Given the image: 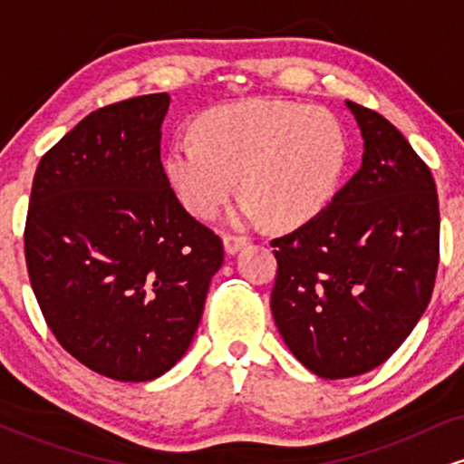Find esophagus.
I'll return each mask as SVG.
<instances>
[{
  "mask_svg": "<svg viewBox=\"0 0 464 464\" xmlns=\"http://www.w3.org/2000/svg\"><path fill=\"white\" fill-rule=\"evenodd\" d=\"M222 242H225V250L228 255H236L239 248H244L248 244V237L244 236H231V233H227L225 237H222Z\"/></svg>",
  "mask_w": 464,
  "mask_h": 464,
  "instance_id": "obj_1",
  "label": "esophagus"
}]
</instances>
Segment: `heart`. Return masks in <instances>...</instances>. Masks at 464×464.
<instances>
[{
	"instance_id": "1",
	"label": "heart",
	"mask_w": 464,
	"mask_h": 464,
	"mask_svg": "<svg viewBox=\"0 0 464 464\" xmlns=\"http://www.w3.org/2000/svg\"><path fill=\"white\" fill-rule=\"evenodd\" d=\"M347 159V130L332 111L255 98L202 115L196 135L169 143L165 172L194 216L214 218L242 180V218L301 227L334 198Z\"/></svg>"
}]
</instances>
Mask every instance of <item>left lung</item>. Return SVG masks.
Masks as SVG:
<instances>
[{"instance_id":"1","label":"left lung","mask_w":464,"mask_h":464,"mask_svg":"<svg viewBox=\"0 0 464 464\" xmlns=\"http://www.w3.org/2000/svg\"><path fill=\"white\" fill-rule=\"evenodd\" d=\"M358 172L310 222L270 242V307L295 358L324 380L384 364L423 316L439 268L432 172L386 117L355 102Z\"/></svg>"}]
</instances>
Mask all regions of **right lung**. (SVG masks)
<instances>
[{
  "label": "right lung",
  "instance_id": "right-lung-1",
  "mask_svg": "<svg viewBox=\"0 0 464 464\" xmlns=\"http://www.w3.org/2000/svg\"><path fill=\"white\" fill-rule=\"evenodd\" d=\"M169 95L93 111L36 168L25 264L47 327L87 369L150 382L183 358L222 239L180 205L161 163Z\"/></svg>",
  "mask_w": 464,
  "mask_h": 464
}]
</instances>
